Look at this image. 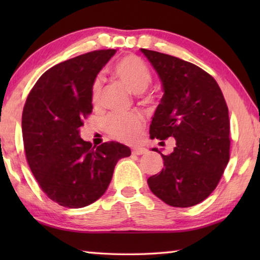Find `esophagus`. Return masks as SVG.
I'll return each mask as SVG.
<instances>
[{
	"label": "esophagus",
	"instance_id": "1",
	"mask_svg": "<svg viewBox=\"0 0 260 260\" xmlns=\"http://www.w3.org/2000/svg\"><path fill=\"white\" fill-rule=\"evenodd\" d=\"M146 152V149L144 148H134L133 150H132V153L136 156H140V155H143V153Z\"/></svg>",
	"mask_w": 260,
	"mask_h": 260
}]
</instances>
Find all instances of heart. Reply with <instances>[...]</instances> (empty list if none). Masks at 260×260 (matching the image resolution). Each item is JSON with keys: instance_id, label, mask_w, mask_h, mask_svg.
<instances>
[{"instance_id": "heart-1", "label": "heart", "mask_w": 260, "mask_h": 260, "mask_svg": "<svg viewBox=\"0 0 260 260\" xmlns=\"http://www.w3.org/2000/svg\"><path fill=\"white\" fill-rule=\"evenodd\" d=\"M113 76L133 93H142L151 81V72L144 61L134 55L120 57L112 65ZM102 91V80L96 78L91 86V102L98 105ZM143 126V117L139 112L110 114L105 120V129L111 138L128 142L133 141Z\"/></svg>"}]
</instances>
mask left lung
Segmentation results:
<instances>
[{"mask_svg":"<svg viewBox=\"0 0 260 260\" xmlns=\"http://www.w3.org/2000/svg\"><path fill=\"white\" fill-rule=\"evenodd\" d=\"M159 77L164 95L150 125V138L175 139L164 167L148 179L150 190L175 208L201 203L212 192L230 160V117L217 81L189 61L141 49Z\"/></svg>","mask_w":260,"mask_h":260,"instance_id":"left-lung-1","label":"left lung"}]
</instances>
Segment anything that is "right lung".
I'll use <instances>...</instances> for the list:
<instances>
[{"label":"right lung","instance_id":"add662e5","mask_svg":"<svg viewBox=\"0 0 260 260\" xmlns=\"http://www.w3.org/2000/svg\"><path fill=\"white\" fill-rule=\"evenodd\" d=\"M117 50H96L55 65L26 100L21 128L26 158L42 191L56 203L80 209L107 191L114 166L131 156L118 142L91 147L80 138L91 113V86Z\"/></svg>","mask_w":260,"mask_h":260}]
</instances>
